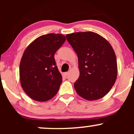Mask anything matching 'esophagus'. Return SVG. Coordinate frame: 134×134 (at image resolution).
<instances>
[{
  "mask_svg": "<svg viewBox=\"0 0 134 134\" xmlns=\"http://www.w3.org/2000/svg\"><path fill=\"white\" fill-rule=\"evenodd\" d=\"M68 74H69L68 72H65V73H64V76L65 77H67V76H68Z\"/></svg>",
  "mask_w": 134,
  "mask_h": 134,
  "instance_id": "34e87169",
  "label": "esophagus"
}]
</instances>
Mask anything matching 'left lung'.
Listing matches in <instances>:
<instances>
[{
	"label": "left lung",
	"mask_w": 134,
	"mask_h": 134,
	"mask_svg": "<svg viewBox=\"0 0 134 134\" xmlns=\"http://www.w3.org/2000/svg\"><path fill=\"white\" fill-rule=\"evenodd\" d=\"M78 57L80 75L74 83L77 93L89 101L107 94L117 77V62L110 43L92 31L66 35Z\"/></svg>",
	"instance_id": "8db88e82"
}]
</instances>
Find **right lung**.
<instances>
[{
    "mask_svg": "<svg viewBox=\"0 0 134 134\" xmlns=\"http://www.w3.org/2000/svg\"><path fill=\"white\" fill-rule=\"evenodd\" d=\"M65 40L61 34H47L35 39L24 50L19 65L20 82L33 100L47 101L57 93L62 77L54 55Z\"/></svg>",
    "mask_w": 134,
    "mask_h": 134,
    "instance_id": "right-lung-1",
    "label": "right lung"
}]
</instances>
